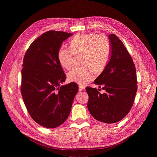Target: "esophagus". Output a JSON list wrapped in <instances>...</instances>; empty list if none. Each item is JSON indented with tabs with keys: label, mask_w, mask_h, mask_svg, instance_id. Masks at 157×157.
<instances>
[{
	"label": "esophagus",
	"mask_w": 157,
	"mask_h": 157,
	"mask_svg": "<svg viewBox=\"0 0 157 157\" xmlns=\"http://www.w3.org/2000/svg\"><path fill=\"white\" fill-rule=\"evenodd\" d=\"M85 87L83 86H79V91H84L85 90Z\"/></svg>",
	"instance_id": "1"
}]
</instances>
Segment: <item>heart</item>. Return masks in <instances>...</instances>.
<instances>
[{
  "mask_svg": "<svg viewBox=\"0 0 157 157\" xmlns=\"http://www.w3.org/2000/svg\"><path fill=\"white\" fill-rule=\"evenodd\" d=\"M110 55V43L104 36L95 33L80 34L70 42V49L63 47L58 52V59L63 68H71L74 56H83L84 70L74 68L68 74V80L80 85L93 79L91 69L96 72L102 71L107 64Z\"/></svg>",
  "mask_w": 157,
  "mask_h": 157,
  "instance_id": "b5f03b06",
  "label": "heart"
}]
</instances>
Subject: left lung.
Segmentation results:
<instances>
[{"instance_id":"1","label":"left lung","mask_w":157,"mask_h":157,"mask_svg":"<svg viewBox=\"0 0 157 157\" xmlns=\"http://www.w3.org/2000/svg\"><path fill=\"white\" fill-rule=\"evenodd\" d=\"M110 58L105 69L94 81L105 92L87 87V109L97 121L113 124L121 121L130 110L137 90L136 70L132 57L121 40L110 34Z\"/></svg>"}]
</instances>
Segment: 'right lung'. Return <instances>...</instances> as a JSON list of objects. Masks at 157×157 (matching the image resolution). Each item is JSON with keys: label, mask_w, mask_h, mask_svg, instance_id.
Masks as SVG:
<instances>
[{"label": "right lung", "mask_w": 157, "mask_h": 157, "mask_svg": "<svg viewBox=\"0 0 157 157\" xmlns=\"http://www.w3.org/2000/svg\"><path fill=\"white\" fill-rule=\"evenodd\" d=\"M73 34L48 31L28 48L22 64L21 93L31 117L46 128H56L70 113L78 86L60 85L66 75L58 59L61 43Z\"/></svg>", "instance_id": "right-lung-1"}]
</instances>
